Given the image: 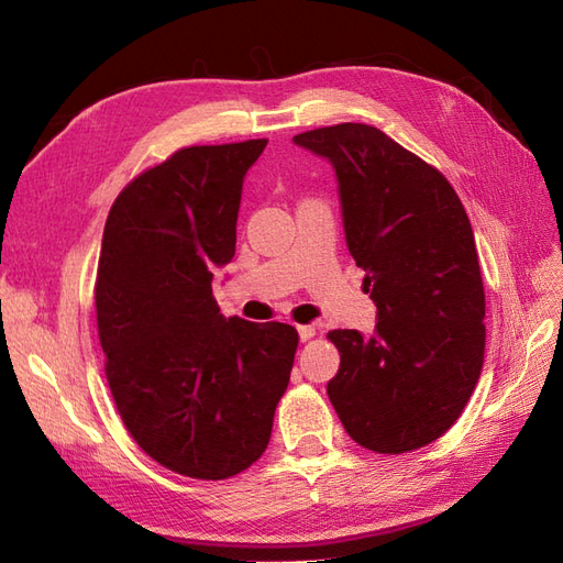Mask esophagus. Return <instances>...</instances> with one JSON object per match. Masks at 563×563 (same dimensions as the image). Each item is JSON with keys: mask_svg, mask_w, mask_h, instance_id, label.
Instances as JSON below:
<instances>
[{"mask_svg": "<svg viewBox=\"0 0 563 563\" xmlns=\"http://www.w3.org/2000/svg\"><path fill=\"white\" fill-rule=\"evenodd\" d=\"M298 335H300V340L305 343V340H310V338L317 335V329L312 327V323H302V327H298Z\"/></svg>", "mask_w": 563, "mask_h": 563, "instance_id": "esophagus-1", "label": "esophagus"}]
</instances>
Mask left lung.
<instances>
[{"label": "left lung", "instance_id": "8db88e82", "mask_svg": "<svg viewBox=\"0 0 563 563\" xmlns=\"http://www.w3.org/2000/svg\"><path fill=\"white\" fill-rule=\"evenodd\" d=\"M329 159L345 242L376 302V331H329L340 368L327 391L356 444L428 446L463 413L482 376L486 300L474 232L451 183L380 129L335 124L294 135Z\"/></svg>", "mask_w": 563, "mask_h": 563}]
</instances>
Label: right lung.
Segmentation results:
<instances>
[{"label":"right lung","instance_id":"add662e5","mask_svg":"<svg viewBox=\"0 0 563 563\" xmlns=\"http://www.w3.org/2000/svg\"><path fill=\"white\" fill-rule=\"evenodd\" d=\"M265 145L174 152L119 192L100 246L96 317L117 411L152 460L192 479H228L263 455L298 350L288 323L225 319L211 288Z\"/></svg>","mask_w":563,"mask_h":563}]
</instances>
